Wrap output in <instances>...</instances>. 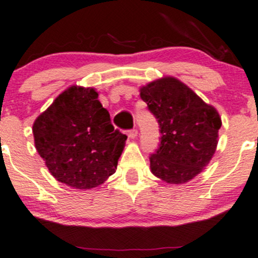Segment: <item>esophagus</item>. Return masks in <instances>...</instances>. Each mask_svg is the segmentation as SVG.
<instances>
[{"instance_id":"obj_1","label":"esophagus","mask_w":258,"mask_h":258,"mask_svg":"<svg viewBox=\"0 0 258 258\" xmlns=\"http://www.w3.org/2000/svg\"><path fill=\"white\" fill-rule=\"evenodd\" d=\"M137 134H139V131L137 130H130V131H127V136L130 137V139H136L137 137Z\"/></svg>"}]
</instances>
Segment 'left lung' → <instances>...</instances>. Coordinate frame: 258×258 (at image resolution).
<instances>
[{"mask_svg":"<svg viewBox=\"0 0 258 258\" xmlns=\"http://www.w3.org/2000/svg\"><path fill=\"white\" fill-rule=\"evenodd\" d=\"M160 124V145L150 157L151 172L172 184L188 182L210 163L217 147L221 117L188 86L162 77L140 88Z\"/></svg>","mask_w":258,"mask_h":258,"instance_id":"obj_1","label":"left lung"}]
</instances>
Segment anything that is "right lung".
Instances as JSON below:
<instances>
[{"label": "right lung", "instance_id": "1", "mask_svg": "<svg viewBox=\"0 0 258 258\" xmlns=\"http://www.w3.org/2000/svg\"><path fill=\"white\" fill-rule=\"evenodd\" d=\"M97 97L95 88L71 86L32 127L36 150L51 175L77 189L97 187L113 175L127 140Z\"/></svg>", "mask_w": 258, "mask_h": 258}]
</instances>
